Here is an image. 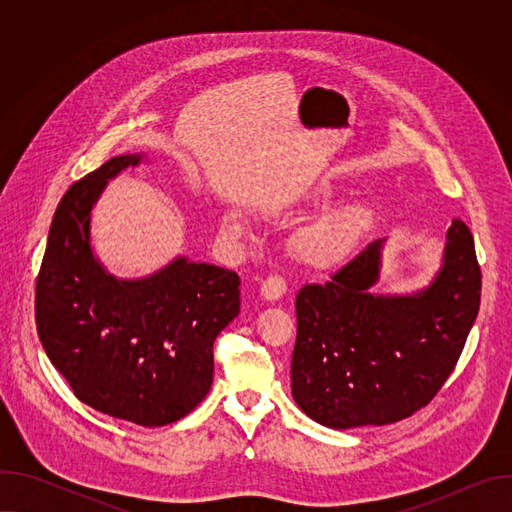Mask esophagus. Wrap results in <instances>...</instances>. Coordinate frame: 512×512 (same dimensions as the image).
<instances>
[{"instance_id": "1", "label": "esophagus", "mask_w": 512, "mask_h": 512, "mask_svg": "<svg viewBox=\"0 0 512 512\" xmlns=\"http://www.w3.org/2000/svg\"><path fill=\"white\" fill-rule=\"evenodd\" d=\"M285 281L279 275H271L261 283V298L267 302H277L285 294Z\"/></svg>"}]
</instances>
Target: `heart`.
<instances>
[{"mask_svg": "<svg viewBox=\"0 0 512 512\" xmlns=\"http://www.w3.org/2000/svg\"><path fill=\"white\" fill-rule=\"evenodd\" d=\"M362 218V210L356 206L332 208L296 235V255L302 261L320 267L340 261L358 241L362 233ZM225 227L233 235H243L247 231L245 216L239 210H227Z\"/></svg>", "mask_w": 512, "mask_h": 512, "instance_id": "obj_1", "label": "heart"}]
</instances>
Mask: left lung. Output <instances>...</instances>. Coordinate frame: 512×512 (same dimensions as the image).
Listing matches in <instances>:
<instances>
[{
  "instance_id": "8db88e82",
  "label": "left lung",
  "mask_w": 512,
  "mask_h": 512,
  "mask_svg": "<svg viewBox=\"0 0 512 512\" xmlns=\"http://www.w3.org/2000/svg\"><path fill=\"white\" fill-rule=\"evenodd\" d=\"M387 237L360 249L324 285L296 298L298 338L291 395L332 429L385 425L409 417L454 371L480 308L474 237L448 229L442 261L427 285L381 294Z\"/></svg>"
}]
</instances>
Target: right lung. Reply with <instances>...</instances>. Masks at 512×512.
<instances>
[{
  "mask_svg": "<svg viewBox=\"0 0 512 512\" xmlns=\"http://www.w3.org/2000/svg\"><path fill=\"white\" fill-rule=\"evenodd\" d=\"M145 154L111 158L62 196L36 283V328L54 369L89 407L143 427L190 413L212 385V344L241 310L235 271L174 257L117 277L93 247V210Z\"/></svg>",
  "mask_w": 512,
  "mask_h": 512,
  "instance_id": "obj_1",
  "label": "right lung"
}]
</instances>
